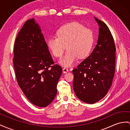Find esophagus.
Here are the masks:
<instances>
[{"mask_svg":"<svg viewBox=\"0 0 130 130\" xmlns=\"http://www.w3.org/2000/svg\"><path fill=\"white\" fill-rule=\"evenodd\" d=\"M68 71H69V70L68 69V68H64L62 69V72L64 73H66V72H68Z\"/></svg>","mask_w":130,"mask_h":130,"instance_id":"1","label":"esophagus"}]
</instances>
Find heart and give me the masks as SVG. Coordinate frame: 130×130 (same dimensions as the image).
Segmentation results:
<instances>
[{"mask_svg":"<svg viewBox=\"0 0 130 130\" xmlns=\"http://www.w3.org/2000/svg\"><path fill=\"white\" fill-rule=\"evenodd\" d=\"M93 35L90 29L84 27L77 22L66 24L56 32V37L50 38L47 44L50 51L56 57H61L65 50V55L59 62L65 66H70L76 59H84L90 52Z\"/></svg>","mask_w":130,"mask_h":130,"instance_id":"heart-1","label":"heart"}]
</instances>
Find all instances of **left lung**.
<instances>
[{
  "label": "left lung",
  "mask_w": 130,
  "mask_h": 130,
  "mask_svg": "<svg viewBox=\"0 0 130 130\" xmlns=\"http://www.w3.org/2000/svg\"><path fill=\"white\" fill-rule=\"evenodd\" d=\"M94 19L99 27L97 44L91 55L72 70L75 94L79 99L88 104L98 102L107 94L115 68L114 38L105 23Z\"/></svg>",
  "instance_id": "1"
}]
</instances>
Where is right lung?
Returning <instances> with one entry per match:
<instances>
[{
	"label": "right lung",
	"instance_id": "obj_1",
	"mask_svg": "<svg viewBox=\"0 0 130 130\" xmlns=\"http://www.w3.org/2000/svg\"><path fill=\"white\" fill-rule=\"evenodd\" d=\"M13 62L20 87L32 104L45 107L57 93L62 68L54 64L41 27L34 19L26 21L18 33Z\"/></svg>",
	"mask_w": 130,
	"mask_h": 130
}]
</instances>
